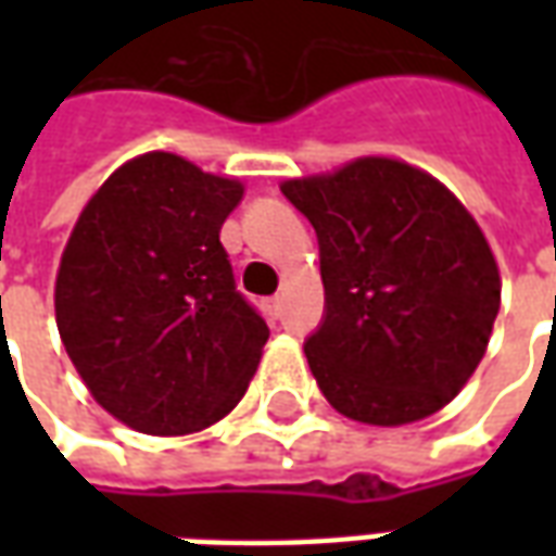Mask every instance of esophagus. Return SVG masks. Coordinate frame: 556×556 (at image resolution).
Masks as SVG:
<instances>
[{"mask_svg": "<svg viewBox=\"0 0 556 556\" xmlns=\"http://www.w3.org/2000/svg\"><path fill=\"white\" fill-rule=\"evenodd\" d=\"M265 309H267V315H270V318H279V315H282V298H267V303H265Z\"/></svg>", "mask_w": 556, "mask_h": 556, "instance_id": "esophagus-1", "label": "esophagus"}]
</instances>
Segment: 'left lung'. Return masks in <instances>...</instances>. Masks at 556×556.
Segmentation results:
<instances>
[{"instance_id": "8db88e82", "label": "left lung", "mask_w": 556, "mask_h": 556, "mask_svg": "<svg viewBox=\"0 0 556 556\" xmlns=\"http://www.w3.org/2000/svg\"><path fill=\"white\" fill-rule=\"evenodd\" d=\"M279 190L318 235L327 315L303 351L327 402L366 426L450 405L501 309V270L470 211L429 172L378 154Z\"/></svg>"}]
</instances>
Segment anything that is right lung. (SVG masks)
<instances>
[{
  "label": "right lung",
  "instance_id": "obj_1",
  "mask_svg": "<svg viewBox=\"0 0 556 556\" xmlns=\"http://www.w3.org/2000/svg\"><path fill=\"white\" fill-rule=\"evenodd\" d=\"M238 178L169 151L94 190L55 274V325L94 402L142 434H193L253 381L270 330L235 291L219 229Z\"/></svg>",
  "mask_w": 556,
  "mask_h": 556
}]
</instances>
